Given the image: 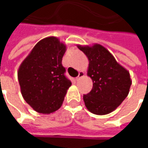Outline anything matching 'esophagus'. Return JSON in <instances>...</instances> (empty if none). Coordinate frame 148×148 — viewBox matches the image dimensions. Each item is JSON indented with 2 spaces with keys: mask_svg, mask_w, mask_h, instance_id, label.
I'll return each mask as SVG.
<instances>
[{
  "mask_svg": "<svg viewBox=\"0 0 148 148\" xmlns=\"http://www.w3.org/2000/svg\"><path fill=\"white\" fill-rule=\"evenodd\" d=\"M84 75H85L84 72H82V71H80V72H79V74H78V76H77V77L75 78V80L79 81L81 78H82V77H84Z\"/></svg>",
  "mask_w": 148,
  "mask_h": 148,
  "instance_id": "esophagus-1",
  "label": "esophagus"
}]
</instances>
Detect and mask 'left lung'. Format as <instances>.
<instances>
[{
	"label": "left lung",
	"mask_w": 148,
	"mask_h": 148,
	"mask_svg": "<svg viewBox=\"0 0 148 148\" xmlns=\"http://www.w3.org/2000/svg\"><path fill=\"white\" fill-rule=\"evenodd\" d=\"M77 47L88 58L87 75L93 81L91 91L83 95L85 106L93 114H109L128 95L132 85L129 71L101 44Z\"/></svg>",
	"instance_id": "1"
}]
</instances>
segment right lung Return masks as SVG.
<instances>
[{
	"label": "right lung",
	"mask_w": 148,
	"mask_h": 148,
	"mask_svg": "<svg viewBox=\"0 0 148 148\" xmlns=\"http://www.w3.org/2000/svg\"><path fill=\"white\" fill-rule=\"evenodd\" d=\"M66 46L55 36L41 39L19 67L17 75L24 101L39 113L49 114L62 105L71 82L62 65Z\"/></svg>",
	"instance_id": "1"
}]
</instances>
